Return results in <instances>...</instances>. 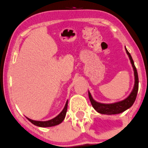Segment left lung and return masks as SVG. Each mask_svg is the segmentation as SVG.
I'll return each instance as SVG.
<instances>
[{"instance_id":"1","label":"left lung","mask_w":148,"mask_h":148,"mask_svg":"<svg viewBox=\"0 0 148 148\" xmlns=\"http://www.w3.org/2000/svg\"><path fill=\"white\" fill-rule=\"evenodd\" d=\"M125 51H126L127 55H128L129 58H130V62L133 66V70H134V75H135V85L134 88H133V91L129 95L128 97L124 99L123 101H121L114 103H110V104H104L101 103L96 102L93 99L92 96L91 94L88 91V97H89L90 101L91 103V105L94 107V108L96 111L99 113H101V114H107V115H112V114H118V113H121L122 112L125 111L127 108H130L133 106V103L135 102L136 99L137 94H138V71H137L136 67L134 64V62H133V59H132L131 55L129 53L128 51L125 48Z\"/></svg>"}]
</instances>
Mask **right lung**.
I'll list each match as a JSON object with an SVG mask.
<instances>
[{
    "label": "right lung",
    "instance_id": "1",
    "mask_svg": "<svg viewBox=\"0 0 148 148\" xmlns=\"http://www.w3.org/2000/svg\"><path fill=\"white\" fill-rule=\"evenodd\" d=\"M67 105H68V101H66V104H65V106L64 108V109L62 110V111L57 117H55L54 119L49 120V121H33V120H31L27 118V120L29 121H30L32 124L37 125L39 127H52L54 126V125H57L58 124L61 123L63 121V120L64 119L65 116H66V111H67Z\"/></svg>",
    "mask_w": 148,
    "mask_h": 148
}]
</instances>
